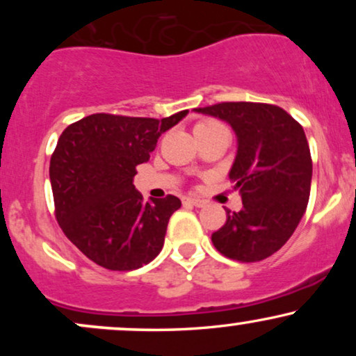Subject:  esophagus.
<instances>
[{
	"label": "esophagus",
	"mask_w": 356,
	"mask_h": 356,
	"mask_svg": "<svg viewBox=\"0 0 356 356\" xmlns=\"http://www.w3.org/2000/svg\"><path fill=\"white\" fill-rule=\"evenodd\" d=\"M184 202L191 204V206H195V207L206 206V201H204V199H199V197H184Z\"/></svg>",
	"instance_id": "obj_1"
}]
</instances>
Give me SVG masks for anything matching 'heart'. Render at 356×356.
Returning a JSON list of instances; mask_svg holds the SVG:
<instances>
[{
	"label": "heart",
	"instance_id": "1",
	"mask_svg": "<svg viewBox=\"0 0 356 356\" xmlns=\"http://www.w3.org/2000/svg\"><path fill=\"white\" fill-rule=\"evenodd\" d=\"M218 127H222V125L216 120H202L195 125V130H209V129H218Z\"/></svg>",
	"mask_w": 356,
	"mask_h": 356
}]
</instances>
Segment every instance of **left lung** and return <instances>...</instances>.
Masks as SVG:
<instances>
[{
  "label": "left lung",
  "mask_w": 356,
  "mask_h": 356,
  "mask_svg": "<svg viewBox=\"0 0 356 356\" xmlns=\"http://www.w3.org/2000/svg\"><path fill=\"white\" fill-rule=\"evenodd\" d=\"M194 110L227 122L238 137L229 179L243 209L227 211L212 244L241 263L266 259L291 238L308 206L313 162L303 127L269 104L222 102Z\"/></svg>",
  "instance_id": "8db88e82"
}]
</instances>
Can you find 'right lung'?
<instances>
[{
  "label": "right lung",
  "mask_w": 356,
  "mask_h": 356,
  "mask_svg": "<svg viewBox=\"0 0 356 356\" xmlns=\"http://www.w3.org/2000/svg\"><path fill=\"white\" fill-rule=\"evenodd\" d=\"M189 110L161 118L93 113L63 130L50 161L55 216L88 259L112 271L150 263L164 246L181 199L144 201L134 186L137 165L159 137Z\"/></svg>",
  "instance_id": "obj_1"
}]
</instances>
